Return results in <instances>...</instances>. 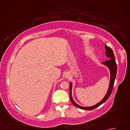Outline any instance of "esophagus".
<instances>
[{
	"instance_id": "1",
	"label": "esophagus",
	"mask_w": 130,
	"mask_h": 130,
	"mask_svg": "<svg viewBox=\"0 0 130 130\" xmlns=\"http://www.w3.org/2000/svg\"><path fill=\"white\" fill-rule=\"evenodd\" d=\"M69 76V74H66V75H65V77H67V78H68V77Z\"/></svg>"
}]
</instances>
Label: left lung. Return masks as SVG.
<instances>
[{"mask_svg":"<svg viewBox=\"0 0 130 130\" xmlns=\"http://www.w3.org/2000/svg\"><path fill=\"white\" fill-rule=\"evenodd\" d=\"M105 48H106V55L107 57H108L109 59H110L109 60L106 61H104L103 63L104 65H106L109 68V70H110V72H111V80H110V83H109V89L108 90L107 94L105 96V97L103 99V100L101 101L100 102H99L98 104H96L95 106H93L90 107H83L82 106H80L79 105L75 103V102L73 101L72 96H71V87H72V85H71V83L70 84V101L71 102V103H73L74 106H75L77 108H79L80 109H84V110H92L98 107L99 106H101V104L104 103L109 98V96L111 95L112 90H113V88L114 86V83H115V80L116 79V74H117V64H116V62L115 60V55L113 52L112 50L111 49V47L107 46L106 45L105 46Z\"/></svg>","mask_w":130,"mask_h":130,"instance_id":"8db88e82","label":"left lung"}]
</instances>
